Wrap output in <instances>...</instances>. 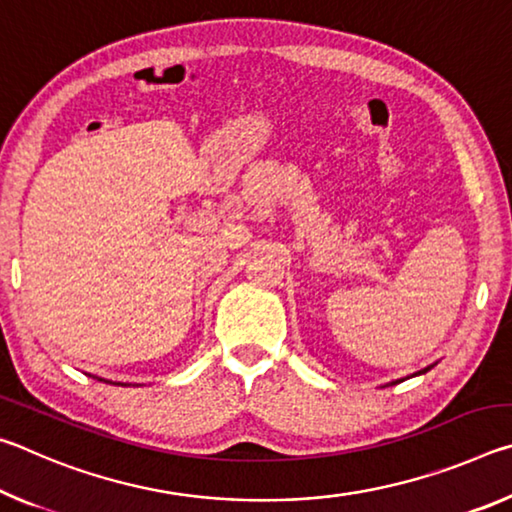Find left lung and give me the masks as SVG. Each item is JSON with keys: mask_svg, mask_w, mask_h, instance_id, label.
Instances as JSON below:
<instances>
[{"mask_svg": "<svg viewBox=\"0 0 512 512\" xmlns=\"http://www.w3.org/2000/svg\"><path fill=\"white\" fill-rule=\"evenodd\" d=\"M427 370H431V366H429V368H424V370H420V372H415V375H422V372H427ZM393 384H397V381H393Z\"/></svg>", "mask_w": 512, "mask_h": 512, "instance_id": "obj_1", "label": "left lung"}]
</instances>
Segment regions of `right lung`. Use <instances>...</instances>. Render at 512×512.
Segmentation results:
<instances>
[{"mask_svg":"<svg viewBox=\"0 0 512 512\" xmlns=\"http://www.w3.org/2000/svg\"><path fill=\"white\" fill-rule=\"evenodd\" d=\"M101 381H103V379H101ZM110 384H112V381H110ZM115 384H117V386H124V384H121V381H115Z\"/></svg>","mask_w":512,"mask_h":512,"instance_id":"right-lung-1","label":"right lung"}]
</instances>
